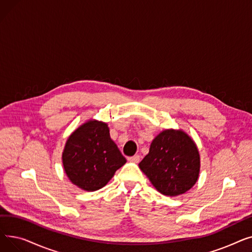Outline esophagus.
I'll use <instances>...</instances> for the list:
<instances>
[{"label":"esophagus","mask_w":252,"mask_h":252,"mask_svg":"<svg viewBox=\"0 0 252 252\" xmlns=\"http://www.w3.org/2000/svg\"><path fill=\"white\" fill-rule=\"evenodd\" d=\"M128 161L134 162V163H139L140 162V155H134L131 157H128Z\"/></svg>","instance_id":"34e87169"}]
</instances>
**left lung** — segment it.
Segmentation results:
<instances>
[{
    "label": "left lung",
    "mask_w": 252,
    "mask_h": 252,
    "mask_svg": "<svg viewBox=\"0 0 252 252\" xmlns=\"http://www.w3.org/2000/svg\"><path fill=\"white\" fill-rule=\"evenodd\" d=\"M139 166L158 192L178 196L197 182L200 156L196 144L185 131L165 129L152 141L149 153Z\"/></svg>",
    "instance_id": "obj_1"
}]
</instances>
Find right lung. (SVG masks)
Returning <instances> with one entry per match:
<instances>
[{
    "label": "right lung",
    "instance_id": "obj_1",
    "mask_svg": "<svg viewBox=\"0 0 252 252\" xmlns=\"http://www.w3.org/2000/svg\"><path fill=\"white\" fill-rule=\"evenodd\" d=\"M62 161L70 182L91 192L103 188L126 159L111 140L107 124L88 121L66 141Z\"/></svg>",
    "mask_w": 252,
    "mask_h": 252
}]
</instances>
